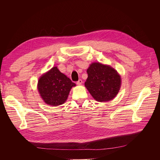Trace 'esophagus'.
Returning <instances> with one entry per match:
<instances>
[{
  "mask_svg": "<svg viewBox=\"0 0 160 160\" xmlns=\"http://www.w3.org/2000/svg\"><path fill=\"white\" fill-rule=\"evenodd\" d=\"M82 80L81 79L78 80V81H77V84L78 85H82Z\"/></svg>",
  "mask_w": 160,
  "mask_h": 160,
  "instance_id": "34e87169",
  "label": "esophagus"
}]
</instances>
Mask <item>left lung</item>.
<instances>
[{"mask_svg":"<svg viewBox=\"0 0 160 160\" xmlns=\"http://www.w3.org/2000/svg\"><path fill=\"white\" fill-rule=\"evenodd\" d=\"M87 72L88 78L85 86L95 100L100 102H108L117 96L122 81L120 75L114 68L95 62L90 65Z\"/></svg>","mask_w":160,"mask_h":160,"instance_id":"1","label":"left lung"}]
</instances>
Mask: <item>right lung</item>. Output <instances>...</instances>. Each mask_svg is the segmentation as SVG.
<instances>
[{"label": "right lung", "mask_w": 160, "mask_h": 160, "mask_svg": "<svg viewBox=\"0 0 160 160\" xmlns=\"http://www.w3.org/2000/svg\"><path fill=\"white\" fill-rule=\"evenodd\" d=\"M75 86V83L54 67L40 77L37 89L45 103L57 107L65 102L71 88Z\"/></svg>", "instance_id": "add662e5"}]
</instances>
